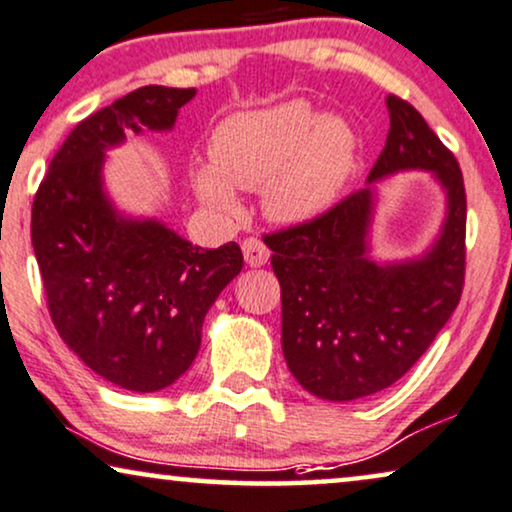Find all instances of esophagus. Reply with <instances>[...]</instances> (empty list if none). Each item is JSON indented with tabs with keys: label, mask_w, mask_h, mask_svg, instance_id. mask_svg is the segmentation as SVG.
<instances>
[{
	"label": "esophagus",
	"mask_w": 512,
	"mask_h": 512,
	"mask_svg": "<svg viewBox=\"0 0 512 512\" xmlns=\"http://www.w3.org/2000/svg\"><path fill=\"white\" fill-rule=\"evenodd\" d=\"M241 248L248 267H264V264L269 262V248L260 241V238H245Z\"/></svg>",
	"instance_id": "esophagus-1"
}]
</instances>
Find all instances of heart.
<instances>
[{
	"label": "heart",
	"instance_id": "obj_1",
	"mask_svg": "<svg viewBox=\"0 0 512 512\" xmlns=\"http://www.w3.org/2000/svg\"><path fill=\"white\" fill-rule=\"evenodd\" d=\"M212 163L192 170L196 194L234 213V187L262 189V210L278 224H304L335 206L358 159V135L335 114L292 98L231 114L215 128Z\"/></svg>",
	"mask_w": 512,
	"mask_h": 512
}]
</instances>
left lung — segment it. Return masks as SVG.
Returning a JSON list of instances; mask_svg holds the SVG:
<instances>
[{
	"instance_id": "left-lung-1",
	"label": "left lung",
	"mask_w": 512,
	"mask_h": 512,
	"mask_svg": "<svg viewBox=\"0 0 512 512\" xmlns=\"http://www.w3.org/2000/svg\"><path fill=\"white\" fill-rule=\"evenodd\" d=\"M386 147L367 187L316 220L269 234L281 283L283 356L306 391L349 403L395 384L452 316L466 271V192L454 154L410 102L388 95ZM407 169L433 172L446 220L419 258L369 255L376 182Z\"/></svg>"
}]
</instances>
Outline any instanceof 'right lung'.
Instances as JSON below:
<instances>
[{
  "instance_id": "obj_1",
  "label": "right lung",
  "mask_w": 512,
  "mask_h": 512,
  "mask_svg": "<svg viewBox=\"0 0 512 512\" xmlns=\"http://www.w3.org/2000/svg\"><path fill=\"white\" fill-rule=\"evenodd\" d=\"M196 88L145 86L67 135L32 203V248L63 342L102 379L154 393L194 363L203 318L238 276V243L192 245L154 217L124 215L102 166L126 135L173 131Z\"/></svg>"
}]
</instances>
